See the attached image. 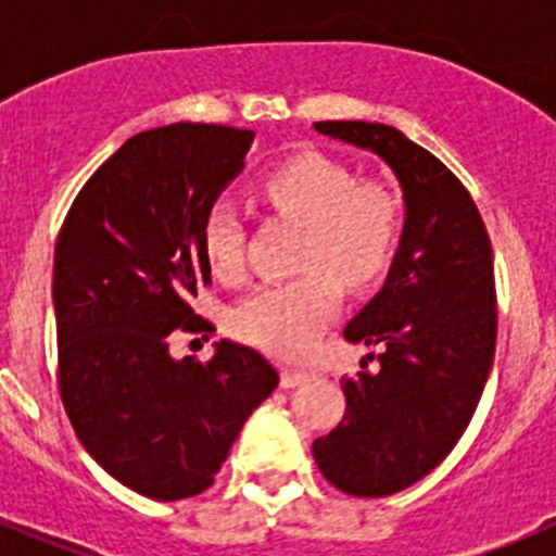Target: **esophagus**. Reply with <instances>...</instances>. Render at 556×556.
Masks as SVG:
<instances>
[{"instance_id":"esophagus-1","label":"esophagus","mask_w":556,"mask_h":556,"mask_svg":"<svg viewBox=\"0 0 556 556\" xmlns=\"http://www.w3.org/2000/svg\"><path fill=\"white\" fill-rule=\"evenodd\" d=\"M308 376H312L308 370H281V387L283 390H292V387L303 384Z\"/></svg>"}]
</instances>
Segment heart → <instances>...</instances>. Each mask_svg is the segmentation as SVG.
<instances>
[{"label": "heart", "instance_id": "obj_1", "mask_svg": "<svg viewBox=\"0 0 556 556\" xmlns=\"http://www.w3.org/2000/svg\"><path fill=\"white\" fill-rule=\"evenodd\" d=\"M258 191L275 211L306 225L301 267L292 281L253 289L230 308V331L281 358L303 356L351 289L376 283L392 267L401 242V203L378 180H356L351 169L320 152H298L269 166ZM200 244L217 275H236L244 258V228L233 205L214 203L203 217Z\"/></svg>", "mask_w": 556, "mask_h": 556}]
</instances>
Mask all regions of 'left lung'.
<instances>
[{"label": "left lung", "mask_w": 556, "mask_h": 556, "mask_svg": "<svg viewBox=\"0 0 556 556\" xmlns=\"http://www.w3.org/2000/svg\"><path fill=\"white\" fill-rule=\"evenodd\" d=\"M331 139L376 152L404 189L401 248L381 292L348 323V342L384 345L378 370L345 378V415L314 440L333 488L384 498L451 454L495 356L493 248L454 172L401 130L378 122H314ZM367 358H372V353Z\"/></svg>", "instance_id": "1"}]
</instances>
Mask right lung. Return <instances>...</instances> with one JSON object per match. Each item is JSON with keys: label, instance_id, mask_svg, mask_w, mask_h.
<instances>
[{"label": "right lung", "instance_id": "1", "mask_svg": "<svg viewBox=\"0 0 556 556\" xmlns=\"http://www.w3.org/2000/svg\"><path fill=\"white\" fill-rule=\"evenodd\" d=\"M250 144L253 130L198 122L139 132L86 180L58 233L63 409L97 465L147 498L208 490L278 387L267 358L239 342H217L205 365L169 353L175 333L211 331L191 308L211 283L200 228Z\"/></svg>", "mask_w": 556, "mask_h": 556}]
</instances>
